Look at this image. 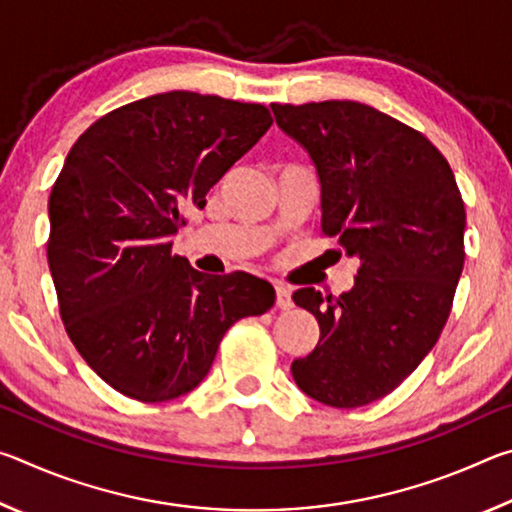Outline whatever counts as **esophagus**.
I'll use <instances>...</instances> for the list:
<instances>
[{
	"label": "esophagus",
	"mask_w": 512,
	"mask_h": 512,
	"mask_svg": "<svg viewBox=\"0 0 512 512\" xmlns=\"http://www.w3.org/2000/svg\"><path fill=\"white\" fill-rule=\"evenodd\" d=\"M275 305L280 307V309H291V307H293L291 289L287 287V284L275 282Z\"/></svg>",
	"instance_id": "obj_1"
}]
</instances>
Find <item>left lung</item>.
I'll use <instances>...</instances> for the list:
<instances>
[{
	"mask_svg": "<svg viewBox=\"0 0 512 512\" xmlns=\"http://www.w3.org/2000/svg\"><path fill=\"white\" fill-rule=\"evenodd\" d=\"M271 108L316 164L323 235L359 259L339 298L293 293L320 339L291 372L314 400L357 409L395 391L443 332L465 262V205L443 153L402 121L357 101Z\"/></svg>",
	"mask_w": 512,
	"mask_h": 512,
	"instance_id": "8db88e82",
	"label": "left lung"
}]
</instances>
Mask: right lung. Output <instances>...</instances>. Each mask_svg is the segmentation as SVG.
<instances>
[{"mask_svg":"<svg viewBox=\"0 0 512 512\" xmlns=\"http://www.w3.org/2000/svg\"><path fill=\"white\" fill-rule=\"evenodd\" d=\"M271 124L262 103L173 90L108 112L67 153L49 196V271L67 336L121 395L189 393L223 334L273 307L266 280L198 273L171 253L185 207H205Z\"/></svg>","mask_w":512,"mask_h":512,"instance_id":"add662e5","label":"right lung"}]
</instances>
